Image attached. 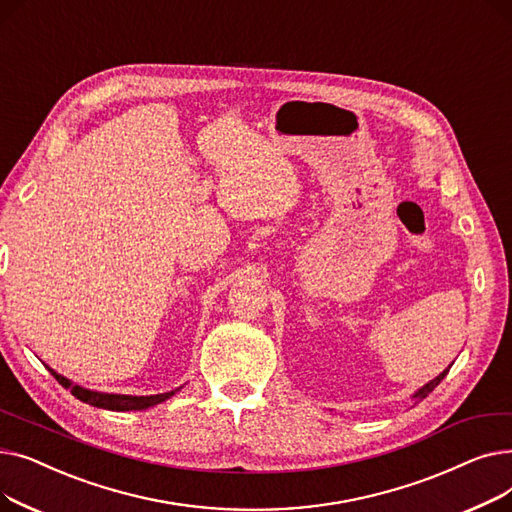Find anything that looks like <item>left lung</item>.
Here are the masks:
<instances>
[{"label":"left lung","mask_w":512,"mask_h":512,"mask_svg":"<svg viewBox=\"0 0 512 512\" xmlns=\"http://www.w3.org/2000/svg\"><path fill=\"white\" fill-rule=\"evenodd\" d=\"M446 373H448V369H444V371L438 375V378H434L432 382H427L425 386H421V388H419V390H417V392L411 396V398L415 400V405H417L419 400H423V398H425L429 392H432V390H434V388H436V386H438V384H440V382L446 378Z\"/></svg>","instance_id":"8db88e82"}]
</instances>
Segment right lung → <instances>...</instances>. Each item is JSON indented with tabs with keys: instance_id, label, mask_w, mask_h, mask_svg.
Returning <instances> with one entry per match:
<instances>
[{
	"instance_id": "add662e5",
	"label": "right lung",
	"mask_w": 512,
	"mask_h": 512,
	"mask_svg": "<svg viewBox=\"0 0 512 512\" xmlns=\"http://www.w3.org/2000/svg\"><path fill=\"white\" fill-rule=\"evenodd\" d=\"M49 369V373L56 378L66 390H70L78 400L87 402V405L91 407H97V409H107V411H143V409H149V407H155L159 405V402H164L168 398H172L176 392H180L184 386L176 388V390H170V392H164V394H151V396H130V394H110V392H97V390H89V388H83L80 384H74L72 380L64 378L62 373L53 371L49 365H45Z\"/></svg>"
}]
</instances>
